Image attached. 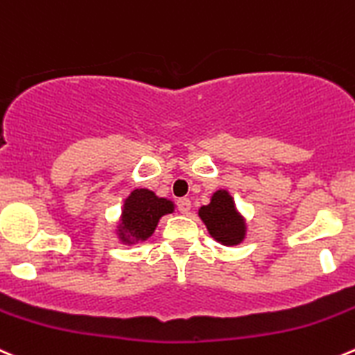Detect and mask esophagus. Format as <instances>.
<instances>
[{
	"mask_svg": "<svg viewBox=\"0 0 355 355\" xmlns=\"http://www.w3.org/2000/svg\"><path fill=\"white\" fill-rule=\"evenodd\" d=\"M177 205H178V211H180L182 215H187V213L191 211V199L182 198V199H178Z\"/></svg>",
	"mask_w": 355,
	"mask_h": 355,
	"instance_id": "obj_1",
	"label": "esophagus"
}]
</instances>
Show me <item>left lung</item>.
Segmentation results:
<instances>
[{
  "label": "left lung",
  "mask_w": 355,
  "mask_h": 355,
  "mask_svg": "<svg viewBox=\"0 0 355 355\" xmlns=\"http://www.w3.org/2000/svg\"><path fill=\"white\" fill-rule=\"evenodd\" d=\"M198 215L208 229L209 236L225 246L241 244L246 237V218L236 208L234 198L225 189L213 192L208 205L198 209Z\"/></svg>",
  "instance_id": "8db88e82"
}]
</instances>
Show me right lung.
Instances as JSON below:
<instances>
[{"label":"right lung","instance_id":"obj_1","mask_svg":"<svg viewBox=\"0 0 355 355\" xmlns=\"http://www.w3.org/2000/svg\"><path fill=\"white\" fill-rule=\"evenodd\" d=\"M175 211L171 199L159 198L149 189H133L123 201L121 215L116 222V236L123 244H139L149 239L161 216Z\"/></svg>","mask_w":355,"mask_h":355}]
</instances>
